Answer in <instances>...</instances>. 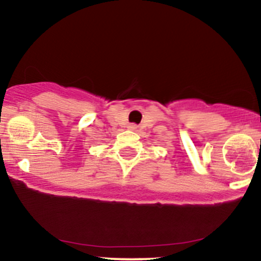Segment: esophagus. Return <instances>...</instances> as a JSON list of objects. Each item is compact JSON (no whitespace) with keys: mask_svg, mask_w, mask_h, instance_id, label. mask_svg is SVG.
<instances>
[{"mask_svg":"<svg viewBox=\"0 0 261 261\" xmlns=\"http://www.w3.org/2000/svg\"><path fill=\"white\" fill-rule=\"evenodd\" d=\"M127 127L130 128V130H136V128H137V126H136V125H135V124H130Z\"/></svg>","mask_w":261,"mask_h":261,"instance_id":"34e87169","label":"esophagus"}]
</instances>
